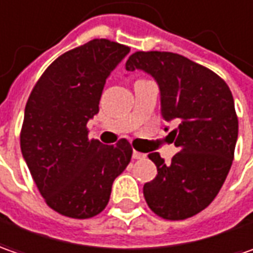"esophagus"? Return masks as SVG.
Returning <instances> with one entry per match:
<instances>
[{
    "mask_svg": "<svg viewBox=\"0 0 253 253\" xmlns=\"http://www.w3.org/2000/svg\"><path fill=\"white\" fill-rule=\"evenodd\" d=\"M133 158L134 160H144L145 158V154L138 153V151H133Z\"/></svg>",
    "mask_w": 253,
    "mask_h": 253,
    "instance_id": "obj_1",
    "label": "esophagus"
}]
</instances>
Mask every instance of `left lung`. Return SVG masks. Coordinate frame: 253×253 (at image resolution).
Masks as SVG:
<instances>
[{"instance_id":"8db88e82","label":"left lung","mask_w":253,"mask_h":253,"mask_svg":"<svg viewBox=\"0 0 253 253\" xmlns=\"http://www.w3.org/2000/svg\"><path fill=\"white\" fill-rule=\"evenodd\" d=\"M126 70L153 77L162 119L178 123L168 135L179 150L172 161L165 164L158 153L148 155L158 173L144 185L145 202L162 218H189L213 202L232 165L238 138L232 93L211 70L175 53L137 51Z\"/></svg>"}]
</instances>
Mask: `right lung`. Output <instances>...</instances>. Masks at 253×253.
<instances>
[{
	"label": "right lung",
	"instance_id": "add662e5",
	"mask_svg": "<svg viewBox=\"0 0 253 253\" xmlns=\"http://www.w3.org/2000/svg\"><path fill=\"white\" fill-rule=\"evenodd\" d=\"M130 48L93 39L54 60L28 99L21 131L23 160L48 207L71 218H91L109 202L113 180L133 150L122 138L105 145L88 138L110 73Z\"/></svg>",
	"mask_w": 253,
	"mask_h": 253
}]
</instances>
